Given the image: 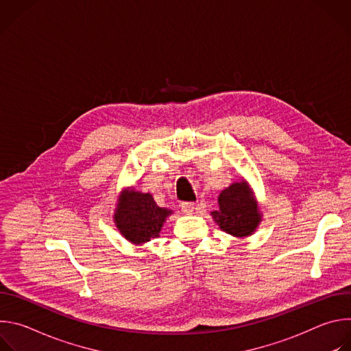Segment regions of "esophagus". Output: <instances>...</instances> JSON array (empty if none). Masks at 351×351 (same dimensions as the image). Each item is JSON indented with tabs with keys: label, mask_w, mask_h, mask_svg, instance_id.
<instances>
[{
	"label": "esophagus",
	"mask_w": 351,
	"mask_h": 351,
	"mask_svg": "<svg viewBox=\"0 0 351 351\" xmlns=\"http://www.w3.org/2000/svg\"><path fill=\"white\" fill-rule=\"evenodd\" d=\"M182 213L186 215H191L194 213V204L193 203H182Z\"/></svg>",
	"instance_id": "obj_1"
}]
</instances>
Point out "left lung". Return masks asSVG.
Returning <instances> with one entry per match:
<instances>
[{
    "label": "left lung",
    "mask_w": 351,
    "mask_h": 351,
    "mask_svg": "<svg viewBox=\"0 0 351 351\" xmlns=\"http://www.w3.org/2000/svg\"><path fill=\"white\" fill-rule=\"evenodd\" d=\"M219 210L213 211V219L230 236L237 239L253 234L261 222V213L245 180L234 182L221 191Z\"/></svg>",
    "instance_id": "left-lung-1"
}]
</instances>
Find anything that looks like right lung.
Here are the masks:
<instances>
[{
	"label": "right lung",
	"instance_id": "obj_1",
	"mask_svg": "<svg viewBox=\"0 0 351 351\" xmlns=\"http://www.w3.org/2000/svg\"><path fill=\"white\" fill-rule=\"evenodd\" d=\"M171 214V210L158 207L149 193L126 189L121 191L114 221L126 240L143 244L160 236L161 228Z\"/></svg>",
	"mask_w": 351,
	"mask_h": 351
}]
</instances>
